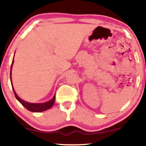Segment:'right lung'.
<instances>
[{
	"label": "right lung",
	"instance_id": "right-lung-1",
	"mask_svg": "<svg viewBox=\"0 0 146 146\" xmlns=\"http://www.w3.org/2000/svg\"><path fill=\"white\" fill-rule=\"evenodd\" d=\"M14 56H15V55H14ZM13 63H14V60H13V62H12L11 68V70H12V68H13ZM11 84L13 85V83H12V79H11ZM12 87H13L14 94H15V97H16V98L17 99V100L19 101V102L25 108H27L28 110L33 111V112H41V111L46 110H48L49 108H52V106L54 105V104L55 95L54 96L53 98L50 100L48 101V102H44V103L28 102L25 101V100H22L21 98H20L17 96V93L15 92V90L13 88V86Z\"/></svg>",
	"mask_w": 146,
	"mask_h": 146
}]
</instances>
